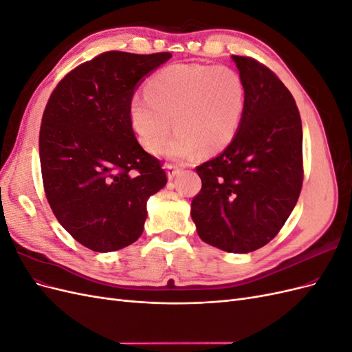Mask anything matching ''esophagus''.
I'll return each instance as SVG.
<instances>
[{"label": "esophagus", "mask_w": 352, "mask_h": 352, "mask_svg": "<svg viewBox=\"0 0 352 352\" xmlns=\"http://www.w3.org/2000/svg\"><path fill=\"white\" fill-rule=\"evenodd\" d=\"M166 170H167V176H168L170 180H172L175 176H177L179 172H180L179 166L172 164V163H167V164H166Z\"/></svg>", "instance_id": "34e87169"}]
</instances>
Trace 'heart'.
<instances>
[{
	"instance_id": "b5f03b06",
	"label": "heart",
	"mask_w": 352,
	"mask_h": 352,
	"mask_svg": "<svg viewBox=\"0 0 352 352\" xmlns=\"http://www.w3.org/2000/svg\"><path fill=\"white\" fill-rule=\"evenodd\" d=\"M146 93L131 102L138 140L158 153L173 127L177 132L163 151L188 160L199 150L214 154L235 136L245 107L243 82L236 72L207 65H173L148 82Z\"/></svg>"
}]
</instances>
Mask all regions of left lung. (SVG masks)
Here are the masks:
<instances>
[{"mask_svg": "<svg viewBox=\"0 0 352 352\" xmlns=\"http://www.w3.org/2000/svg\"><path fill=\"white\" fill-rule=\"evenodd\" d=\"M245 88L239 129L220 155L197 166L190 204L199 238L228 252H251L283 228L301 194L302 124L282 80L252 57L232 56Z\"/></svg>", "mask_w": 352, "mask_h": 352, "instance_id": "8db88e82", "label": "left lung"}]
</instances>
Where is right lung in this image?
I'll return each instance as SVG.
<instances>
[{"mask_svg":"<svg viewBox=\"0 0 352 352\" xmlns=\"http://www.w3.org/2000/svg\"><path fill=\"white\" fill-rule=\"evenodd\" d=\"M172 54L107 51L74 67L42 114L39 158L48 204L73 239L97 252L142 235L146 199L167 176L138 142L131 102L136 85Z\"/></svg>","mask_w":352,"mask_h":352,"instance_id":"right-lung-1","label":"right lung"}]
</instances>
